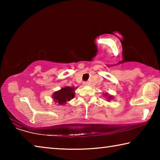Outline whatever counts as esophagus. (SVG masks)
<instances>
[{"instance_id": "34e87169", "label": "esophagus", "mask_w": 160, "mask_h": 160, "mask_svg": "<svg viewBox=\"0 0 160 160\" xmlns=\"http://www.w3.org/2000/svg\"><path fill=\"white\" fill-rule=\"evenodd\" d=\"M88 85V82H83V85L87 86Z\"/></svg>"}]
</instances>
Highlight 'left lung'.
Listing matches in <instances>:
<instances>
[{
	"instance_id": "left-lung-1",
	"label": "left lung",
	"mask_w": 160,
	"mask_h": 160,
	"mask_svg": "<svg viewBox=\"0 0 160 160\" xmlns=\"http://www.w3.org/2000/svg\"><path fill=\"white\" fill-rule=\"evenodd\" d=\"M105 97V98H107V102H109L111 99H113V97L112 95H111V94H109V93H105L103 94Z\"/></svg>"
}]
</instances>
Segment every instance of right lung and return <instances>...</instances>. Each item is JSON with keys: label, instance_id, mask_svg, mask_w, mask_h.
Segmentation results:
<instances>
[{"label": "right lung", "instance_id": "add662e5", "mask_svg": "<svg viewBox=\"0 0 160 160\" xmlns=\"http://www.w3.org/2000/svg\"><path fill=\"white\" fill-rule=\"evenodd\" d=\"M75 87L66 86L53 93V100L57 105H66V102L75 97Z\"/></svg>", "mask_w": 160, "mask_h": 160}]
</instances>
